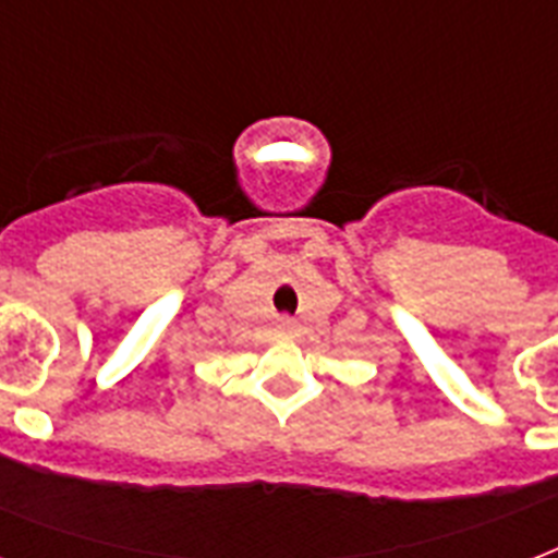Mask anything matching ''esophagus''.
<instances>
[{
	"instance_id": "obj_1",
	"label": "esophagus",
	"mask_w": 558,
	"mask_h": 558,
	"mask_svg": "<svg viewBox=\"0 0 558 558\" xmlns=\"http://www.w3.org/2000/svg\"><path fill=\"white\" fill-rule=\"evenodd\" d=\"M278 330L283 332V336H289V332L295 330V324L289 322V318H280V322H278Z\"/></svg>"
}]
</instances>
